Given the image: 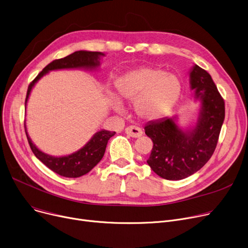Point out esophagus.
<instances>
[{
  "label": "esophagus",
  "mask_w": 248,
  "mask_h": 248,
  "mask_svg": "<svg viewBox=\"0 0 248 248\" xmlns=\"http://www.w3.org/2000/svg\"><path fill=\"white\" fill-rule=\"evenodd\" d=\"M125 133L127 135L131 136V137H133V138L141 137L142 134H143L142 130L139 127H137V126H129V127H127L125 129Z\"/></svg>",
  "instance_id": "34e87169"
}]
</instances>
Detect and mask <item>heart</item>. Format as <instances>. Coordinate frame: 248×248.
<instances>
[{
	"instance_id": "heart-1",
	"label": "heart",
	"mask_w": 248,
	"mask_h": 248,
	"mask_svg": "<svg viewBox=\"0 0 248 248\" xmlns=\"http://www.w3.org/2000/svg\"><path fill=\"white\" fill-rule=\"evenodd\" d=\"M121 98L109 93L108 100L114 111L122 113L120 99L134 103V111L145 121H155L167 116L176 105L181 93L178 78L161 69L141 67L127 72L116 82Z\"/></svg>"
}]
</instances>
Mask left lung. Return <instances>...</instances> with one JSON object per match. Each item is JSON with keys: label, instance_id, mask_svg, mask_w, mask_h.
Here are the masks:
<instances>
[{"label": "left lung", "instance_id": "left-lung-1", "mask_svg": "<svg viewBox=\"0 0 248 248\" xmlns=\"http://www.w3.org/2000/svg\"><path fill=\"white\" fill-rule=\"evenodd\" d=\"M193 98L199 103L196 119L185 128L178 116L150 121L145 133L153 141L147 160L158 176L167 180L187 178L212 156L224 121V101L208 73L195 65L189 71Z\"/></svg>", "mask_w": 248, "mask_h": 248}]
</instances>
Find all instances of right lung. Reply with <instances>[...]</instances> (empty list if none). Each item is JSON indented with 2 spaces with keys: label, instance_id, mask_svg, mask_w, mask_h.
I'll return each instance as SVG.
<instances>
[{
  "label": "right lung",
  "instance_id": "add662e5",
  "mask_svg": "<svg viewBox=\"0 0 248 248\" xmlns=\"http://www.w3.org/2000/svg\"><path fill=\"white\" fill-rule=\"evenodd\" d=\"M104 56L105 54L102 52L81 50L76 51L65 58H62V59L51 62L42 70L35 80L29 85L25 101V110L27 109L28 100L34 86L42 77L48 74L50 71L65 69H84L90 71L97 70L100 67L101 58ZM25 131L29 144H30V147L35 156L52 171L68 178L80 177L91 171L101 161V159L103 158L108 140L115 134V132L101 129L97 131L92 138L79 150L64 156H53L43 152L36 146L28 134L26 124Z\"/></svg>",
  "mask_w": 248,
  "mask_h": 248
}]
</instances>
